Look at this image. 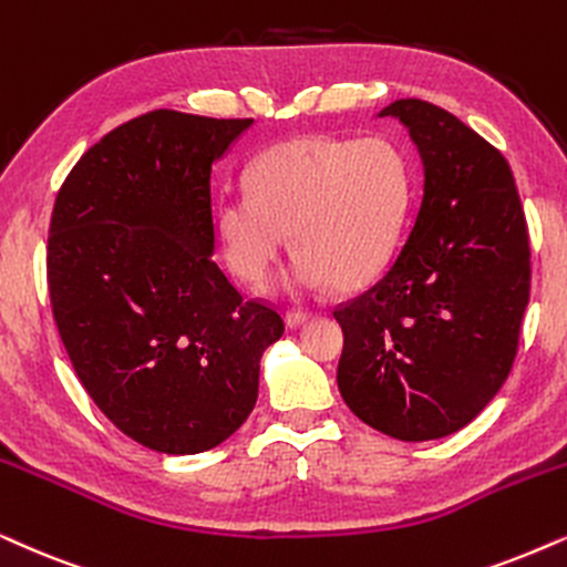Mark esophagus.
Returning a JSON list of instances; mask_svg holds the SVG:
<instances>
[{
    "mask_svg": "<svg viewBox=\"0 0 567 567\" xmlns=\"http://www.w3.org/2000/svg\"><path fill=\"white\" fill-rule=\"evenodd\" d=\"M311 317H313L311 311H300V308L296 311V308H292V311L285 313V321H288L290 329H298V327H303L306 321H311Z\"/></svg>",
    "mask_w": 567,
    "mask_h": 567,
    "instance_id": "obj_1",
    "label": "esophagus"
}]
</instances>
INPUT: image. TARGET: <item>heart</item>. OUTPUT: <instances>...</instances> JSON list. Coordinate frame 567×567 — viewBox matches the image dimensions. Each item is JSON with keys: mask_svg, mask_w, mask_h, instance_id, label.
I'll use <instances>...</instances> for the list:
<instances>
[{"mask_svg": "<svg viewBox=\"0 0 567 567\" xmlns=\"http://www.w3.org/2000/svg\"><path fill=\"white\" fill-rule=\"evenodd\" d=\"M248 193L219 206V233L235 275L261 285L288 250L296 288L350 290L390 259L411 206V172L384 138H292L248 167Z\"/></svg>", "mask_w": 567, "mask_h": 567, "instance_id": "1", "label": "heart"}]
</instances>
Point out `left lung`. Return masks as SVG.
<instances>
[{"label": "left lung", "instance_id": "8db88e82", "mask_svg": "<svg viewBox=\"0 0 567 567\" xmlns=\"http://www.w3.org/2000/svg\"><path fill=\"white\" fill-rule=\"evenodd\" d=\"M379 117L411 133L424 196L382 279L334 308L346 334L337 386L377 432L440 440L511 374L532 290L528 227L511 164L455 114L398 99Z\"/></svg>", "mask_w": 567, "mask_h": 567}]
</instances>
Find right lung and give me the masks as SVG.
I'll return each mask as SVG.
<instances>
[{
	"label": "right lung",
	"instance_id": "right-lung-1",
	"mask_svg": "<svg viewBox=\"0 0 567 567\" xmlns=\"http://www.w3.org/2000/svg\"><path fill=\"white\" fill-rule=\"evenodd\" d=\"M250 125L146 112L93 143L56 193L47 279L62 346L99 411L156 453L238 432L285 332L212 259V167Z\"/></svg>",
	"mask_w": 567,
	"mask_h": 567
}]
</instances>
